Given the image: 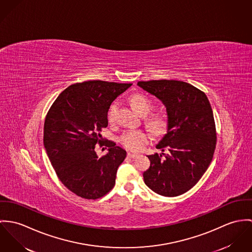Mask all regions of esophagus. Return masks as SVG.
<instances>
[{
	"label": "esophagus",
	"instance_id": "34e87169",
	"mask_svg": "<svg viewBox=\"0 0 252 252\" xmlns=\"http://www.w3.org/2000/svg\"><path fill=\"white\" fill-rule=\"evenodd\" d=\"M127 157L130 158H137V155L131 154V153H127Z\"/></svg>",
	"mask_w": 252,
	"mask_h": 252
}]
</instances>
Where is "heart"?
<instances>
[{
  "label": "heart",
  "instance_id": "b5f03b06",
  "mask_svg": "<svg viewBox=\"0 0 252 252\" xmlns=\"http://www.w3.org/2000/svg\"><path fill=\"white\" fill-rule=\"evenodd\" d=\"M130 105L132 109L141 116H146L153 108L152 101L144 94H137L131 96ZM117 108V104L113 103L107 114V119L112 122L114 113ZM146 125L150 130L156 134H160L166 130L168 126V116L163 112L151 114L146 118ZM120 143L127 150L138 152L148 142V135L145 131L140 129H132L125 131L121 137Z\"/></svg>",
  "mask_w": 252,
  "mask_h": 252
}]
</instances>
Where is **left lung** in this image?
<instances>
[{
	"instance_id": "8db88e82",
	"label": "left lung",
	"mask_w": 252,
	"mask_h": 252,
	"mask_svg": "<svg viewBox=\"0 0 252 252\" xmlns=\"http://www.w3.org/2000/svg\"><path fill=\"white\" fill-rule=\"evenodd\" d=\"M166 107L167 133L157 145L161 154L148 156L151 165L143 173L145 184L168 197L192 189L209 167L217 145L214 114L204 92L177 80L139 81Z\"/></svg>"
}]
</instances>
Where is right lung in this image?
I'll return each instance as SVG.
<instances>
[{"label":"right lung","instance_id":"1","mask_svg":"<svg viewBox=\"0 0 252 252\" xmlns=\"http://www.w3.org/2000/svg\"><path fill=\"white\" fill-rule=\"evenodd\" d=\"M132 84L91 80L70 85L50 107L44 122L43 144L58 178L85 199H98L115 186L118 167L126 152L108 141V153L98 158L95 144L108 126L113 101Z\"/></svg>","mask_w":252,"mask_h":252}]
</instances>
